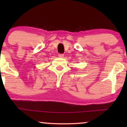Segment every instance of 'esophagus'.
<instances>
[{"mask_svg":"<svg viewBox=\"0 0 127 127\" xmlns=\"http://www.w3.org/2000/svg\"><path fill=\"white\" fill-rule=\"evenodd\" d=\"M59 57H60V58L63 57H64V54H59Z\"/></svg>","mask_w":127,"mask_h":127,"instance_id":"obj_1","label":"esophagus"}]
</instances>
